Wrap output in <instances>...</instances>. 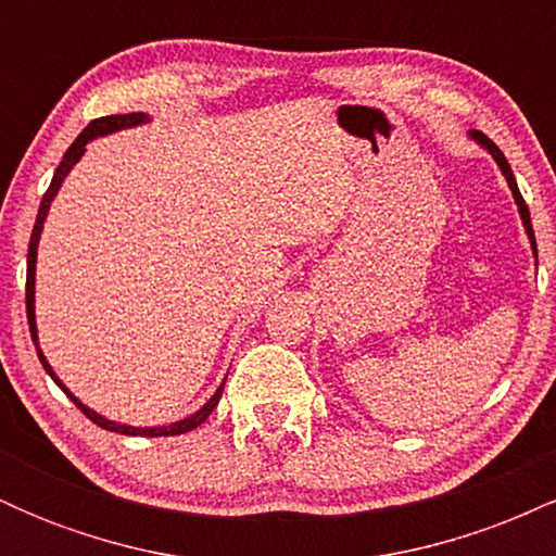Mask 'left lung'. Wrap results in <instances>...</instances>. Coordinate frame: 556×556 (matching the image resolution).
I'll list each match as a JSON object with an SVG mask.
<instances>
[{"instance_id":"left-lung-1","label":"left lung","mask_w":556,"mask_h":556,"mask_svg":"<svg viewBox=\"0 0 556 556\" xmlns=\"http://www.w3.org/2000/svg\"><path fill=\"white\" fill-rule=\"evenodd\" d=\"M470 138L476 140L478 146H481L483 151H489L491 154V159H494L496 162V167L502 169V175H504V180H507V185H509V190H513V198H515V203H518V212H520V219H522V227H526V235H528V240H531V248H533V256H535V261H539V251H535V238H533V225H531V212H528V206H526V201H522V195H520V190H518V182H515V175H513V167H509L507 164V159H504V154L500 151V146L494 143V140L491 138H486L483 136V132H478V130H470Z\"/></svg>"}]
</instances>
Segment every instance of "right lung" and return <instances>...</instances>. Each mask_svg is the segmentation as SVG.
<instances>
[{
    "mask_svg": "<svg viewBox=\"0 0 556 556\" xmlns=\"http://www.w3.org/2000/svg\"><path fill=\"white\" fill-rule=\"evenodd\" d=\"M149 114L143 112H130V114H112V117H99L93 119L91 125L86 127V130L80 132L78 138L73 140V146L65 151V156H62L60 167H56L54 177H52V185H49V190L43 193L41 198V206H38V216H36V225H34V235H30V242H28V277H25V308H28V327H30V337H34V344H36V353H38V361H41L43 371L54 379V384L62 389V392L67 394L70 400L75 402V407H80V413H86V418H91L96 426H101V429L106 431H114V433H125V437H180V433H188L198 429V426L203 424L208 416H212V410L216 405H219V397H222V389H225V381H222L219 389L212 394V400H206V405L198 407L193 416L182 418V420H175V424L169 426H130V424H119V420H110L104 416H99V413L91 410L88 405H83V402L75 397L70 389L62 384L60 376L54 374V368L49 366L47 355H43L41 344H38V329H36V253H38V240H41V232H43V222H47V214L49 208H52V201L60 193L62 182H65V177L70 175V169L75 167V164L80 162V156L86 154V146L91 143V140L101 138V136H110V132H117V130H127V127H138L143 123H149Z\"/></svg>",
    "mask_w": 556,
    "mask_h": 556,
    "instance_id": "add662e5",
    "label": "right lung"
}]
</instances>
